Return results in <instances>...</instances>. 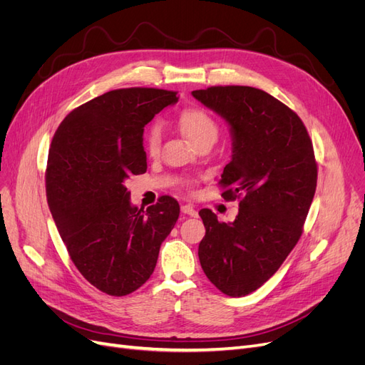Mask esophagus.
<instances>
[{
	"instance_id": "34e87169",
	"label": "esophagus",
	"mask_w": 365,
	"mask_h": 365,
	"mask_svg": "<svg viewBox=\"0 0 365 365\" xmlns=\"http://www.w3.org/2000/svg\"><path fill=\"white\" fill-rule=\"evenodd\" d=\"M182 213L190 215V217H197V210L191 205H183L182 206Z\"/></svg>"
}]
</instances>
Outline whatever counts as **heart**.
Instances as JSON below:
<instances>
[{"label": "heart", "instance_id": "obj_1", "mask_svg": "<svg viewBox=\"0 0 365 365\" xmlns=\"http://www.w3.org/2000/svg\"><path fill=\"white\" fill-rule=\"evenodd\" d=\"M179 128L185 137L198 145L205 141H217L220 135V126L215 118L201 108H187L179 115ZM160 147V126L152 125L145 133V150L150 155H156Z\"/></svg>", "mask_w": 365, "mask_h": 365}]
</instances>
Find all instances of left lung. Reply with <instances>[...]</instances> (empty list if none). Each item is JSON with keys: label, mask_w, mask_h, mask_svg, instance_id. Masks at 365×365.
Masks as SVG:
<instances>
[{"label": "left lung", "mask_w": 365, "mask_h": 365, "mask_svg": "<svg viewBox=\"0 0 365 365\" xmlns=\"http://www.w3.org/2000/svg\"><path fill=\"white\" fill-rule=\"evenodd\" d=\"M192 96L230 126L233 155L221 174L222 197H240L233 222L201 209L198 245L212 284L239 298L262 287L298 244L316 192L317 164L302 120L263 90L209 87Z\"/></svg>", "instance_id": "obj_1"}]
</instances>
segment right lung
Segmentation results:
<instances>
[{
	"instance_id": "right-lung-1",
	"label": "right lung",
	"mask_w": 365,
	"mask_h": 365,
	"mask_svg": "<svg viewBox=\"0 0 365 365\" xmlns=\"http://www.w3.org/2000/svg\"><path fill=\"white\" fill-rule=\"evenodd\" d=\"M178 101L159 88L108 91L67 114L52 138L49 210L78 271L106 294H129L150 278L179 218L174 198L160 197L143 210L125 185L147 170L144 126Z\"/></svg>"
}]
</instances>
